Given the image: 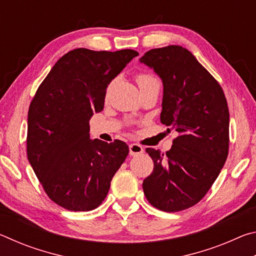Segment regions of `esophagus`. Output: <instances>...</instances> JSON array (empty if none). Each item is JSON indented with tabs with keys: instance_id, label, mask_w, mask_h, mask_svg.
Segmentation results:
<instances>
[{
	"instance_id": "34e87169",
	"label": "esophagus",
	"mask_w": 256,
	"mask_h": 256,
	"mask_svg": "<svg viewBox=\"0 0 256 256\" xmlns=\"http://www.w3.org/2000/svg\"><path fill=\"white\" fill-rule=\"evenodd\" d=\"M144 146L138 144H130V154L131 156H138L141 154H144Z\"/></svg>"
}]
</instances>
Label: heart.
Wrapping results in <instances>:
<instances>
[{
    "mask_svg": "<svg viewBox=\"0 0 256 256\" xmlns=\"http://www.w3.org/2000/svg\"><path fill=\"white\" fill-rule=\"evenodd\" d=\"M136 81L138 86L151 84V82H158L157 78L154 76L152 74H149V73H140V74H138Z\"/></svg>",
    "mask_w": 256,
    "mask_h": 256,
    "instance_id": "obj_1",
    "label": "heart"
}]
</instances>
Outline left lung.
<instances>
[{
	"instance_id": "left-lung-1",
	"label": "left lung",
	"mask_w": 256,
	"mask_h": 256,
	"mask_svg": "<svg viewBox=\"0 0 256 256\" xmlns=\"http://www.w3.org/2000/svg\"><path fill=\"white\" fill-rule=\"evenodd\" d=\"M140 62L162 80L160 120L180 133L166 154L146 149L154 160V170L142 184L144 196L162 211L188 209L202 200L226 162V97L218 81L184 47L150 50Z\"/></svg>"
}]
</instances>
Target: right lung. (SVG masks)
<instances>
[{"label":"right lung","mask_w":256,"mask_h":256,"mask_svg":"<svg viewBox=\"0 0 256 256\" xmlns=\"http://www.w3.org/2000/svg\"><path fill=\"white\" fill-rule=\"evenodd\" d=\"M138 55L133 50H70L30 102L28 160L47 196L64 209L90 211L100 206L128 154L123 141L92 140L89 120L102 110L110 81Z\"/></svg>","instance_id":"1"}]
</instances>
